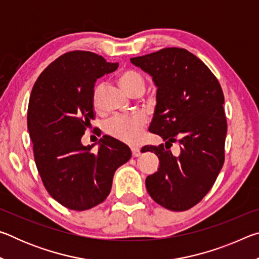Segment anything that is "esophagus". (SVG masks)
<instances>
[{
    "label": "esophagus",
    "mask_w": 259,
    "mask_h": 259,
    "mask_svg": "<svg viewBox=\"0 0 259 259\" xmlns=\"http://www.w3.org/2000/svg\"><path fill=\"white\" fill-rule=\"evenodd\" d=\"M131 152H133V156L134 157H137V156L140 155V150H139V148H137V147L131 148Z\"/></svg>",
    "instance_id": "34e87169"
}]
</instances>
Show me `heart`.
Masks as SVG:
<instances>
[{
	"label": "heart",
	"instance_id": "b5f03b06",
	"mask_svg": "<svg viewBox=\"0 0 259 259\" xmlns=\"http://www.w3.org/2000/svg\"><path fill=\"white\" fill-rule=\"evenodd\" d=\"M119 81L121 85L133 95L136 91L145 90V78L137 71L128 69L120 74ZM104 83L96 85L93 95L95 106L99 103L100 95L104 90ZM146 123V119L143 114H136L131 116H115L106 123V131L112 137L126 144H137L143 135V128Z\"/></svg>",
	"mask_w": 259,
	"mask_h": 259
}]
</instances>
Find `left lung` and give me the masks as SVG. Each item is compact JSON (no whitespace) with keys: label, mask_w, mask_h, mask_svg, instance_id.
Wrapping results in <instances>:
<instances>
[{"label":"left lung","mask_w":259,"mask_h":259,"mask_svg":"<svg viewBox=\"0 0 259 259\" xmlns=\"http://www.w3.org/2000/svg\"><path fill=\"white\" fill-rule=\"evenodd\" d=\"M130 61L154 82L156 106L150 131L165 140V148L144 151L154 152L160 161L157 171L146 178L147 192L162 207L184 211L204 198L224 164L227 123L222 87L202 60L182 48ZM177 140L181 152L175 156L167 145Z\"/></svg>","instance_id":"obj_1"}]
</instances>
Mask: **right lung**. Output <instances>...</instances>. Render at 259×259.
<instances>
[{
  "label": "right lung",
  "mask_w": 259,
  "mask_h": 259,
  "mask_svg": "<svg viewBox=\"0 0 259 259\" xmlns=\"http://www.w3.org/2000/svg\"><path fill=\"white\" fill-rule=\"evenodd\" d=\"M119 67L89 51L67 52L48 66L30 94L27 126L43 185L57 202L72 210L102 203L112 188L115 170L131 157L120 140L103 136L95 146L81 143L94 120L97 78Z\"/></svg>",
  "instance_id": "obj_1"
}]
</instances>
